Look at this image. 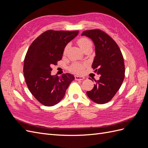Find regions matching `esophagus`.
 <instances>
[{
    "mask_svg": "<svg viewBox=\"0 0 148 148\" xmlns=\"http://www.w3.org/2000/svg\"><path fill=\"white\" fill-rule=\"evenodd\" d=\"M75 78L76 80H83L84 79V77H80V76H78V75H76L75 76Z\"/></svg>",
    "mask_w": 148,
    "mask_h": 148,
    "instance_id": "obj_1",
    "label": "esophagus"
}]
</instances>
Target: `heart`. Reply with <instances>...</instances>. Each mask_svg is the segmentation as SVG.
I'll use <instances>...</instances> for the list:
<instances>
[{
  "label": "heart",
  "mask_w": 148,
  "mask_h": 148,
  "mask_svg": "<svg viewBox=\"0 0 148 148\" xmlns=\"http://www.w3.org/2000/svg\"><path fill=\"white\" fill-rule=\"evenodd\" d=\"M77 44L79 46V47L81 48L82 50L83 51L84 49L89 46H92V42L90 41V39H89L85 37H82L80 38L77 40ZM69 48V45H66V47L64 49V53H66L67 50H68ZM84 64H82L79 63H75L70 67V70L73 71L74 73H81L83 72V71L84 68Z\"/></svg>",
  "instance_id": "b5f03b06"
}]
</instances>
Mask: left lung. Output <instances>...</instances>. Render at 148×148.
I'll return each mask as SVG.
<instances>
[{
	"label": "left lung",
	"instance_id": "1",
	"mask_svg": "<svg viewBox=\"0 0 148 148\" xmlns=\"http://www.w3.org/2000/svg\"><path fill=\"white\" fill-rule=\"evenodd\" d=\"M82 36L90 38L95 46L96 56L92 68L97 75L92 90L87 91L89 99L97 104L110 101L119 91L125 78V64L120 49L114 40L102 31H84Z\"/></svg>",
	"mask_w": 148,
	"mask_h": 148
}]
</instances>
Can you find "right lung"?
I'll return each mask as SVG.
<instances>
[{"label":"right lung","instance_id":"right-lung-1","mask_svg":"<svg viewBox=\"0 0 148 148\" xmlns=\"http://www.w3.org/2000/svg\"><path fill=\"white\" fill-rule=\"evenodd\" d=\"M78 31L48 30L36 39L26 53L23 66L25 81L29 91L40 103L53 106L63 99L66 89L75 79L73 75H51V66L62 59L67 44Z\"/></svg>","mask_w":148,"mask_h":148}]
</instances>
